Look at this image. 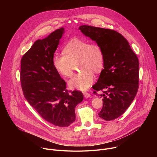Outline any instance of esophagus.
<instances>
[{"mask_svg":"<svg viewBox=\"0 0 157 157\" xmlns=\"http://www.w3.org/2000/svg\"><path fill=\"white\" fill-rule=\"evenodd\" d=\"M83 95H84V97H85L86 98H87L91 97V95H90V94H89V93H87V92H83Z\"/></svg>","mask_w":157,"mask_h":157,"instance_id":"34e87169","label":"esophagus"}]
</instances>
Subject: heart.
Returning a JSON list of instances; mask_svg holds the SVG:
<instances>
[{
  "label": "heart",
  "mask_w": 157,
  "mask_h": 157,
  "mask_svg": "<svg viewBox=\"0 0 157 157\" xmlns=\"http://www.w3.org/2000/svg\"><path fill=\"white\" fill-rule=\"evenodd\" d=\"M64 54H56L52 59L54 67L64 77L73 75L75 65L78 64L82 71L68 81L71 89L87 90L94 81V73L101 71L104 64L101 47L94 43L79 38L71 40L63 48Z\"/></svg>",
  "instance_id": "b5f03b06"
}]
</instances>
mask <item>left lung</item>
Here are the masks:
<instances>
[{"label": "left lung", "mask_w": 157, "mask_h": 157, "mask_svg": "<svg viewBox=\"0 0 157 157\" xmlns=\"http://www.w3.org/2000/svg\"><path fill=\"white\" fill-rule=\"evenodd\" d=\"M79 30L99 44L104 53V68L93 86L94 94L103 98L99 117L114 120L127 109L139 87V60L128 41L119 32L83 25Z\"/></svg>", "instance_id": "8db88e82"}]
</instances>
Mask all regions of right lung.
I'll return each instance as SVG.
<instances>
[{
	"label": "right lung",
	"mask_w": 157,
	"mask_h": 157,
	"mask_svg": "<svg viewBox=\"0 0 157 157\" xmlns=\"http://www.w3.org/2000/svg\"><path fill=\"white\" fill-rule=\"evenodd\" d=\"M63 33L61 27L36 40L21 61L24 97L41 117L57 127H68L75 121V108L84 98L80 91H68L53 65L54 54Z\"/></svg>",
	"instance_id": "1"
}]
</instances>
